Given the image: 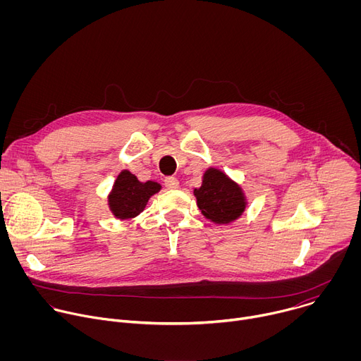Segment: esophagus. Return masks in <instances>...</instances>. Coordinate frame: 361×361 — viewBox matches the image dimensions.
<instances>
[{
    "instance_id": "34e87169",
    "label": "esophagus",
    "mask_w": 361,
    "mask_h": 361,
    "mask_svg": "<svg viewBox=\"0 0 361 361\" xmlns=\"http://www.w3.org/2000/svg\"><path fill=\"white\" fill-rule=\"evenodd\" d=\"M164 185H166V188H169V190H176V188H178L180 181H178L176 177H166Z\"/></svg>"
}]
</instances>
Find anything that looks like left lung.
I'll list each match as a JSON object with an SVG mask.
<instances>
[{
    "instance_id": "8db88e82",
    "label": "left lung",
    "mask_w": 361,
    "mask_h": 361,
    "mask_svg": "<svg viewBox=\"0 0 361 361\" xmlns=\"http://www.w3.org/2000/svg\"><path fill=\"white\" fill-rule=\"evenodd\" d=\"M201 214L216 224H228L245 210L243 188L226 173L210 167L202 176V184L194 188Z\"/></svg>"
}]
</instances>
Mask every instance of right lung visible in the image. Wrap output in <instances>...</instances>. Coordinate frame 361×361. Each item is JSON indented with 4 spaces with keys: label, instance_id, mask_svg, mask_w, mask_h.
<instances>
[{
    "label": "right lung",
    "instance_id": "add662e5",
    "mask_svg": "<svg viewBox=\"0 0 361 361\" xmlns=\"http://www.w3.org/2000/svg\"><path fill=\"white\" fill-rule=\"evenodd\" d=\"M160 190L161 185L159 183H141L128 170H123L118 174L111 192L109 194L110 210L116 219H134L145 209L149 197Z\"/></svg>",
    "mask_w": 361,
    "mask_h": 361
}]
</instances>
